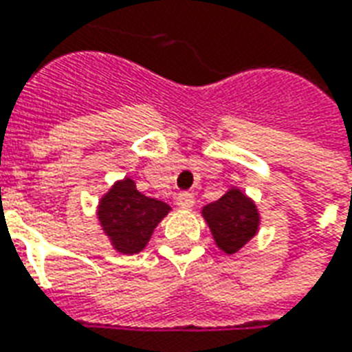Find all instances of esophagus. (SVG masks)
I'll use <instances>...</instances> for the list:
<instances>
[{
	"instance_id": "34e87169",
	"label": "esophagus",
	"mask_w": 352,
	"mask_h": 352,
	"mask_svg": "<svg viewBox=\"0 0 352 352\" xmlns=\"http://www.w3.org/2000/svg\"><path fill=\"white\" fill-rule=\"evenodd\" d=\"M177 206L181 207V209H190V207H194V194H190V192H181L177 196Z\"/></svg>"
}]
</instances>
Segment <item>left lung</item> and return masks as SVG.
<instances>
[{
	"label": "left lung",
	"instance_id": "left-lung-1",
	"mask_svg": "<svg viewBox=\"0 0 352 352\" xmlns=\"http://www.w3.org/2000/svg\"><path fill=\"white\" fill-rule=\"evenodd\" d=\"M201 217L206 219L217 247L226 254L241 251L258 234V207L236 186L217 201L207 204L201 209Z\"/></svg>",
	"mask_w": 352,
	"mask_h": 352
}]
</instances>
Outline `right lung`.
Here are the masks:
<instances>
[{
    "label": "right lung",
    "instance_id": "1",
    "mask_svg": "<svg viewBox=\"0 0 352 352\" xmlns=\"http://www.w3.org/2000/svg\"><path fill=\"white\" fill-rule=\"evenodd\" d=\"M169 211L168 204L141 194L130 177H124L101 196L98 221L116 252L138 254Z\"/></svg>",
    "mask_w": 352,
    "mask_h": 352
}]
</instances>
